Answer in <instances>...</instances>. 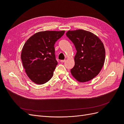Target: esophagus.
Segmentation results:
<instances>
[{
    "instance_id": "obj_1",
    "label": "esophagus",
    "mask_w": 124,
    "mask_h": 124,
    "mask_svg": "<svg viewBox=\"0 0 124 124\" xmlns=\"http://www.w3.org/2000/svg\"><path fill=\"white\" fill-rule=\"evenodd\" d=\"M66 62V60L65 59V60H61V62Z\"/></svg>"
}]
</instances>
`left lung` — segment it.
<instances>
[{
	"label": "left lung",
	"mask_w": 124,
	"mask_h": 124,
	"mask_svg": "<svg viewBox=\"0 0 124 124\" xmlns=\"http://www.w3.org/2000/svg\"><path fill=\"white\" fill-rule=\"evenodd\" d=\"M66 36L76 47L75 65L71 73L80 82L92 80L102 69L106 57V51L101 40L93 33L78 29L69 31Z\"/></svg>",
	"instance_id": "8db88e82"
}]
</instances>
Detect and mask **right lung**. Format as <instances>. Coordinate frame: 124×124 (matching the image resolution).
Returning <instances> with one entry per match:
<instances>
[{
  "label": "right lung",
  "mask_w": 124,
  "mask_h": 124,
  "mask_svg": "<svg viewBox=\"0 0 124 124\" xmlns=\"http://www.w3.org/2000/svg\"><path fill=\"white\" fill-rule=\"evenodd\" d=\"M64 33L65 31H40L24 44L21 60L25 72L35 83L43 84L53 77L57 65L54 44Z\"/></svg>",
  "instance_id": "add662e5"
}]
</instances>
